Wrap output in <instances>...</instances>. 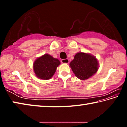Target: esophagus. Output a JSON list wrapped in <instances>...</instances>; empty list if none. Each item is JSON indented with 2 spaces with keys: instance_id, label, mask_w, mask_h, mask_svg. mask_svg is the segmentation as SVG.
<instances>
[{
  "instance_id": "1",
  "label": "esophagus",
  "mask_w": 127,
  "mask_h": 127,
  "mask_svg": "<svg viewBox=\"0 0 127 127\" xmlns=\"http://www.w3.org/2000/svg\"><path fill=\"white\" fill-rule=\"evenodd\" d=\"M62 63H65V64H68L69 61V60L68 59H62Z\"/></svg>"
}]
</instances>
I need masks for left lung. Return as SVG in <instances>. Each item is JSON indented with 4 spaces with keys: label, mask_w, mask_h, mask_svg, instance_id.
I'll list each match as a JSON object with an SVG mask.
<instances>
[{
    "label": "left lung",
    "mask_w": 127,
    "mask_h": 127,
    "mask_svg": "<svg viewBox=\"0 0 127 127\" xmlns=\"http://www.w3.org/2000/svg\"><path fill=\"white\" fill-rule=\"evenodd\" d=\"M70 66L77 78L85 80L97 72L98 61L91 54L78 53L70 63Z\"/></svg>",
    "instance_id": "8db88e82"
}]
</instances>
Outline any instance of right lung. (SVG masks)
Segmentation results:
<instances>
[{"label": "right lung", "instance_id": "1", "mask_svg": "<svg viewBox=\"0 0 127 127\" xmlns=\"http://www.w3.org/2000/svg\"><path fill=\"white\" fill-rule=\"evenodd\" d=\"M60 64L58 59L54 58L49 54H45L34 62V72L38 78L46 80L53 76Z\"/></svg>", "mask_w": 127, "mask_h": 127}]
</instances>
